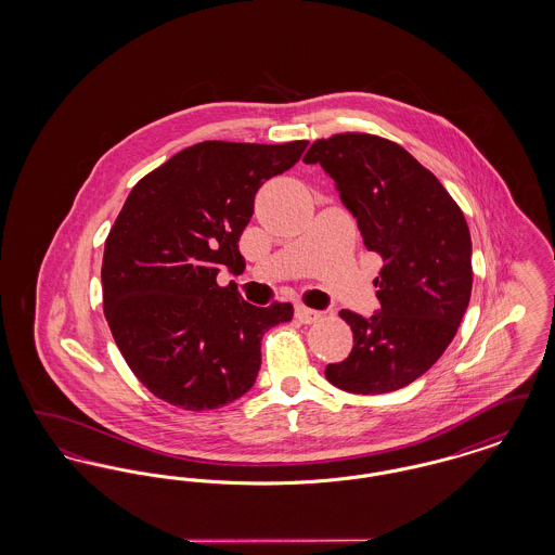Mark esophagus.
<instances>
[{
    "label": "esophagus",
    "mask_w": 555,
    "mask_h": 555,
    "mask_svg": "<svg viewBox=\"0 0 555 555\" xmlns=\"http://www.w3.org/2000/svg\"><path fill=\"white\" fill-rule=\"evenodd\" d=\"M295 318H297L299 322H304V324H312V322H317L318 318H320V312L310 310V308H306V306H295Z\"/></svg>",
    "instance_id": "esophagus-1"
}]
</instances>
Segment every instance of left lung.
<instances>
[{
	"label": "left lung",
	"mask_w": 555,
	"mask_h": 555,
	"mask_svg": "<svg viewBox=\"0 0 555 555\" xmlns=\"http://www.w3.org/2000/svg\"><path fill=\"white\" fill-rule=\"evenodd\" d=\"M335 181L369 251L383 258L374 279L380 308L339 314L353 349L324 374L335 387L378 396L423 376L448 349L473 291V241L446 186L393 141L345 132L318 139L304 156Z\"/></svg>",
	"instance_id": "1"
}]
</instances>
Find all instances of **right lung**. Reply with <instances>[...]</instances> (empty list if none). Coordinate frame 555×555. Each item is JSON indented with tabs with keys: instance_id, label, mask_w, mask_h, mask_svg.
I'll use <instances>...</instances> for the list:
<instances>
[{
	"instance_id": "add662e5",
	"label": "right lung",
	"mask_w": 555,
	"mask_h": 555,
	"mask_svg": "<svg viewBox=\"0 0 555 555\" xmlns=\"http://www.w3.org/2000/svg\"><path fill=\"white\" fill-rule=\"evenodd\" d=\"M306 147L204 141L132 186L106 238L104 312L134 376L159 399L199 412L254 387L260 341L293 306H251L216 276L222 266L243 272L238 238L258 189Z\"/></svg>"
}]
</instances>
